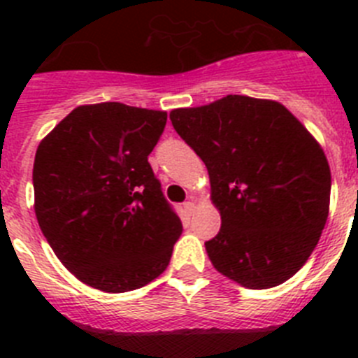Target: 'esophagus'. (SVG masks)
<instances>
[{"label":"esophagus","mask_w":358,"mask_h":358,"mask_svg":"<svg viewBox=\"0 0 358 358\" xmlns=\"http://www.w3.org/2000/svg\"><path fill=\"white\" fill-rule=\"evenodd\" d=\"M185 211L188 215H192L195 211V202L194 201H188V202H185Z\"/></svg>","instance_id":"34e87169"}]
</instances>
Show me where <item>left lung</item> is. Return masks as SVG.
Wrapping results in <instances>:
<instances>
[{
    "mask_svg": "<svg viewBox=\"0 0 358 358\" xmlns=\"http://www.w3.org/2000/svg\"><path fill=\"white\" fill-rule=\"evenodd\" d=\"M204 161L222 226L206 242L218 273L245 289H271L306 264L330 210L324 150L276 100L227 94L170 113Z\"/></svg>",
    "mask_w": 358,
    "mask_h": 358,
    "instance_id": "8db88e82",
    "label": "left lung"
}]
</instances>
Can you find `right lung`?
Listing matches in <instances>:
<instances>
[{"label":"right lung","mask_w":358,"mask_h":358,"mask_svg":"<svg viewBox=\"0 0 358 358\" xmlns=\"http://www.w3.org/2000/svg\"><path fill=\"white\" fill-rule=\"evenodd\" d=\"M164 125V110L90 103L75 107L37 147V222L85 285L129 292L169 267L182 224L148 163Z\"/></svg>","instance_id":"obj_1"}]
</instances>
